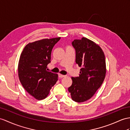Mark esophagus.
<instances>
[{
  "label": "esophagus",
  "instance_id": "esophagus-1",
  "mask_svg": "<svg viewBox=\"0 0 130 130\" xmlns=\"http://www.w3.org/2000/svg\"><path fill=\"white\" fill-rule=\"evenodd\" d=\"M66 75H62L61 74H59V78H63V77H65Z\"/></svg>",
  "mask_w": 130,
  "mask_h": 130
}]
</instances>
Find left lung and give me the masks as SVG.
Here are the masks:
<instances>
[{"label":"left lung","instance_id":"left-lung-1","mask_svg":"<svg viewBox=\"0 0 130 130\" xmlns=\"http://www.w3.org/2000/svg\"><path fill=\"white\" fill-rule=\"evenodd\" d=\"M75 62L81 67L78 77H72V84L68 88L73 100L82 103L90 99L101 87L105 77L106 68L102 48L87 38L74 40Z\"/></svg>","mask_w":130,"mask_h":130}]
</instances>
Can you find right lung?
<instances>
[{
	"instance_id": "1",
	"label": "right lung",
	"mask_w": 130,
	"mask_h": 130,
	"mask_svg": "<svg viewBox=\"0 0 130 130\" xmlns=\"http://www.w3.org/2000/svg\"><path fill=\"white\" fill-rule=\"evenodd\" d=\"M61 39H44L28 43L20 55L18 75L24 89L37 100L48 96L58 80V74L47 71L52 50Z\"/></svg>"
}]
</instances>
